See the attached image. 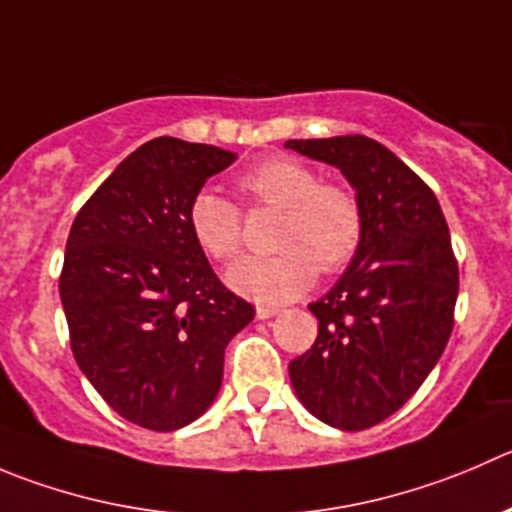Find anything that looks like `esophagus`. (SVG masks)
Segmentation results:
<instances>
[{"label":"esophagus","mask_w":512,"mask_h":512,"mask_svg":"<svg viewBox=\"0 0 512 512\" xmlns=\"http://www.w3.org/2000/svg\"><path fill=\"white\" fill-rule=\"evenodd\" d=\"M279 314V309L276 306H256V319H271V316Z\"/></svg>","instance_id":"obj_1"}]
</instances>
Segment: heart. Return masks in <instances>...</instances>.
<instances>
[{"instance_id": "obj_1", "label": "heart", "mask_w": 512, "mask_h": 512, "mask_svg": "<svg viewBox=\"0 0 512 512\" xmlns=\"http://www.w3.org/2000/svg\"><path fill=\"white\" fill-rule=\"evenodd\" d=\"M241 191L261 206L281 208L271 256H243L228 266L226 284L259 304H284L304 294L316 271L347 266L362 243L359 198L342 183H324L309 165L274 158L241 178ZM188 228L203 251L228 261L243 243L241 213L228 198L201 191L188 206Z\"/></svg>"}]
</instances>
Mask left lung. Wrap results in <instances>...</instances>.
I'll return each instance as SVG.
<instances>
[{
    "mask_svg": "<svg viewBox=\"0 0 512 512\" xmlns=\"http://www.w3.org/2000/svg\"><path fill=\"white\" fill-rule=\"evenodd\" d=\"M342 170L362 206V243L337 284L309 304L311 349L289 364L301 405L337 430H367L405 405L452 334L457 261L435 193L364 135L286 140Z\"/></svg>",
    "mask_w": 512,
    "mask_h": 512,
    "instance_id": "obj_1",
    "label": "left lung"
}]
</instances>
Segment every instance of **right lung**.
<instances>
[{
	"label": "right lung",
	"mask_w": 512,
	"mask_h": 512,
	"mask_svg": "<svg viewBox=\"0 0 512 512\" xmlns=\"http://www.w3.org/2000/svg\"><path fill=\"white\" fill-rule=\"evenodd\" d=\"M236 160L155 138L130 153L70 228L60 299L77 367L133 425L173 432L213 405L228 342L253 306L213 274L188 206Z\"/></svg>",
	"instance_id": "add662e5"
}]
</instances>
